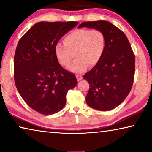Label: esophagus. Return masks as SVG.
Listing matches in <instances>:
<instances>
[{
    "label": "esophagus",
    "instance_id": "1",
    "mask_svg": "<svg viewBox=\"0 0 152 152\" xmlns=\"http://www.w3.org/2000/svg\"><path fill=\"white\" fill-rule=\"evenodd\" d=\"M76 77H77V79L78 82H80V81L82 80L83 77H82V75H76Z\"/></svg>",
    "mask_w": 152,
    "mask_h": 152
}]
</instances>
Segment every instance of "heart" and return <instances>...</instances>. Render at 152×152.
<instances>
[{"label": "heart", "instance_id": "b5f03b06", "mask_svg": "<svg viewBox=\"0 0 152 152\" xmlns=\"http://www.w3.org/2000/svg\"><path fill=\"white\" fill-rule=\"evenodd\" d=\"M64 44L58 43L55 47L57 59L63 66L68 67L74 58L77 59L69 67L74 72H82L88 64L95 66L100 61L106 48V37L98 29H77L66 35Z\"/></svg>", "mask_w": 152, "mask_h": 152}]
</instances>
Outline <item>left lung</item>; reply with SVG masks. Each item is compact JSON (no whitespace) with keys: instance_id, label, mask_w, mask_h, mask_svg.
I'll list each match as a JSON object with an SVG mask.
<instances>
[{"instance_id":"1","label":"left lung","mask_w":152,"mask_h":152,"mask_svg":"<svg viewBox=\"0 0 152 152\" xmlns=\"http://www.w3.org/2000/svg\"><path fill=\"white\" fill-rule=\"evenodd\" d=\"M83 27L102 30L107 41L100 61L84 75L90 85L86 103L93 109L109 111L119 106L132 88L134 53L125 34L110 22L87 21L78 28Z\"/></svg>"}]
</instances>
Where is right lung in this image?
I'll return each instance as SVG.
<instances>
[{"mask_svg":"<svg viewBox=\"0 0 152 152\" xmlns=\"http://www.w3.org/2000/svg\"><path fill=\"white\" fill-rule=\"evenodd\" d=\"M78 23L39 22L18 41L14 59V82L27 104L43 115L61 111L68 91L77 84L75 75L59 64L55 47Z\"/></svg>","mask_w":152,"mask_h":152,"instance_id":"right-lung-1","label":"right lung"}]
</instances>
